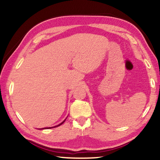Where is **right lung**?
<instances>
[{
    "mask_svg": "<svg viewBox=\"0 0 160 160\" xmlns=\"http://www.w3.org/2000/svg\"><path fill=\"white\" fill-rule=\"evenodd\" d=\"M64 121H63V122H62L61 123H60V124H59V125H58L57 126H61V124H63V123H64ZM57 126H54V127H57ZM52 128H53V127H52ZM42 129H44V128H42Z\"/></svg>",
    "mask_w": 160,
    "mask_h": 160,
    "instance_id": "right-lung-1",
    "label": "right lung"
}]
</instances>
